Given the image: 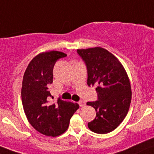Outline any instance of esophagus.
I'll list each match as a JSON object with an SVG mask.
<instances>
[{"mask_svg": "<svg viewBox=\"0 0 154 154\" xmlns=\"http://www.w3.org/2000/svg\"><path fill=\"white\" fill-rule=\"evenodd\" d=\"M79 106L82 107V106H84L85 105V103L84 101H82V100H81V101L79 102Z\"/></svg>", "mask_w": 154, "mask_h": 154, "instance_id": "1", "label": "esophagus"}]
</instances>
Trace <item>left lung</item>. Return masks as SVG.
<instances>
[{
  "label": "left lung",
  "mask_w": 154,
  "mask_h": 154,
  "mask_svg": "<svg viewBox=\"0 0 154 154\" xmlns=\"http://www.w3.org/2000/svg\"><path fill=\"white\" fill-rule=\"evenodd\" d=\"M88 69V85H97L98 100L88 102L96 117L88 125L91 131L106 134L123 121L129 109L131 90L129 79L120 61L100 47L78 49Z\"/></svg>",
  "instance_id": "obj_1"
}]
</instances>
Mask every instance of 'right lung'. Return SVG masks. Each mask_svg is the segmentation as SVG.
Listing matches in <instances>:
<instances>
[{
  "label": "right lung",
  "mask_w": 154,
  "mask_h": 154,
  "mask_svg": "<svg viewBox=\"0 0 154 154\" xmlns=\"http://www.w3.org/2000/svg\"><path fill=\"white\" fill-rule=\"evenodd\" d=\"M66 57L60 51H51L38 54L25 71L21 96L28 121L38 132L56 137L65 132L69 120L79 108L78 103L58 98L50 104L48 88L53 82V69L58 59Z\"/></svg>",
  "instance_id": "obj_1"
}]
</instances>
